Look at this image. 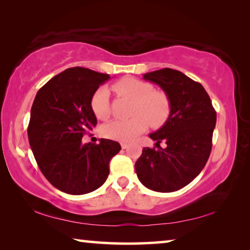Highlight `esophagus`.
Returning <instances> with one entry per match:
<instances>
[{"mask_svg": "<svg viewBox=\"0 0 250 250\" xmlns=\"http://www.w3.org/2000/svg\"><path fill=\"white\" fill-rule=\"evenodd\" d=\"M129 146L128 145H126V143H121V147H122V149H126V147H128Z\"/></svg>", "mask_w": 250, "mask_h": 250, "instance_id": "obj_1", "label": "esophagus"}]
</instances>
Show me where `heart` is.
<instances>
[{"mask_svg": "<svg viewBox=\"0 0 250 250\" xmlns=\"http://www.w3.org/2000/svg\"><path fill=\"white\" fill-rule=\"evenodd\" d=\"M113 90L118 95L133 100V117L128 120H113L101 129L104 137L121 142H130L145 132L147 124L159 126L167 120L171 104L167 96L154 90L151 83L135 78H122L113 83ZM92 113L100 120L109 116V90L101 87L92 96L90 101Z\"/></svg>", "mask_w": 250, "mask_h": 250, "instance_id": "heart-1", "label": "heart"}]
</instances>
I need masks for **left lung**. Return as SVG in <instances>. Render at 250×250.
Segmentation results:
<instances>
[{"mask_svg": "<svg viewBox=\"0 0 250 250\" xmlns=\"http://www.w3.org/2000/svg\"><path fill=\"white\" fill-rule=\"evenodd\" d=\"M159 84L171 104L167 120L149 137L158 149L145 147L135 162V173L146 188L155 192H174L195 179L205 167L216 125L209 96L200 83L179 70L163 68L143 75ZM163 140L167 147L159 146Z\"/></svg>", "mask_w": 250, "mask_h": 250, "instance_id": "8db88e82", "label": "left lung"}]
</instances>
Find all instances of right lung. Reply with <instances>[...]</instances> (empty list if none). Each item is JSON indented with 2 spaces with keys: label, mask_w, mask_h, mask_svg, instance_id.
<instances>
[{
  "label": "right lung",
  "mask_w": 250,
  "mask_h": 250,
  "mask_svg": "<svg viewBox=\"0 0 250 250\" xmlns=\"http://www.w3.org/2000/svg\"><path fill=\"white\" fill-rule=\"evenodd\" d=\"M108 74L73 67L37 91L27 128L29 146L40 170L59 191L83 195L99 188L109 175V162L121 146L100 139L82 142L97 125L90 101Z\"/></svg>",
  "instance_id": "1"
}]
</instances>
